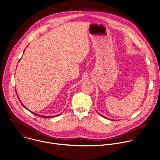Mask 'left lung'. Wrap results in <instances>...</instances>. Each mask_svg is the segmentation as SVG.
<instances>
[{"instance_id":"8db88e82","label":"left lung","mask_w":160,"mask_h":160,"mask_svg":"<svg viewBox=\"0 0 160 160\" xmlns=\"http://www.w3.org/2000/svg\"><path fill=\"white\" fill-rule=\"evenodd\" d=\"M99 115H101V116H102V117H104V118H106V117H104V116H102V115H101V114H99Z\"/></svg>"}]
</instances>
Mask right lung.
I'll use <instances>...</instances> for the list:
<instances>
[{
	"instance_id": "obj_1",
	"label": "right lung",
	"mask_w": 160,
	"mask_h": 160,
	"mask_svg": "<svg viewBox=\"0 0 160 160\" xmlns=\"http://www.w3.org/2000/svg\"><path fill=\"white\" fill-rule=\"evenodd\" d=\"M18 99H19V98H18ZM20 102H21L20 100ZM21 104H22V105H23L22 102H21ZM23 106L25 108H26V107L24 106L23 105ZM29 111H30V110H29ZM30 112H31V111H30ZM32 112V113H33V114H35V115H37V116H40V117H43V118H53V117H55L56 116H58V115H54V116H44V115H38V114H37V113H34V112ZM60 115H61V114H60Z\"/></svg>"
}]
</instances>
